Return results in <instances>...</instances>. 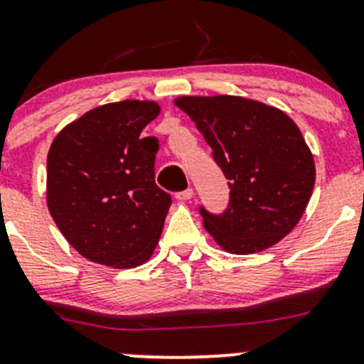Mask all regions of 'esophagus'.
I'll list each match as a JSON object with an SVG mask.
<instances>
[{"label": "esophagus", "mask_w": 364, "mask_h": 364, "mask_svg": "<svg viewBox=\"0 0 364 364\" xmlns=\"http://www.w3.org/2000/svg\"><path fill=\"white\" fill-rule=\"evenodd\" d=\"M176 199H178V200H190V199H193V190L192 188H186L185 192H179L178 196H176Z\"/></svg>", "instance_id": "esophagus-1"}]
</instances>
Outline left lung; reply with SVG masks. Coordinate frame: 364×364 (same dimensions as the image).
<instances>
[{"label":"left lung","instance_id":"8db88e82","mask_svg":"<svg viewBox=\"0 0 364 364\" xmlns=\"http://www.w3.org/2000/svg\"><path fill=\"white\" fill-rule=\"evenodd\" d=\"M229 179L223 215L200 209L205 230L222 250L262 252L297 225L315 185V161L291 117L273 105L232 95L178 97Z\"/></svg>","mask_w":364,"mask_h":364}]
</instances>
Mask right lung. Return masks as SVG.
I'll list each match as a JSON object with an SVG mask.
<instances>
[{
	"mask_svg": "<svg viewBox=\"0 0 364 364\" xmlns=\"http://www.w3.org/2000/svg\"><path fill=\"white\" fill-rule=\"evenodd\" d=\"M153 100L95 107L61 128L47 155V209L84 259L130 269L155 252L172 200L155 183L159 142L141 137Z\"/></svg>",
	"mask_w": 364,
	"mask_h": 364,
	"instance_id": "right-lung-1",
	"label": "right lung"
}]
</instances>
